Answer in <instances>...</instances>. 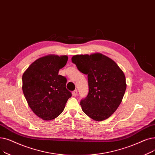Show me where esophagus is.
I'll use <instances>...</instances> for the list:
<instances>
[{
  "label": "esophagus",
  "instance_id": "1",
  "mask_svg": "<svg viewBox=\"0 0 155 155\" xmlns=\"http://www.w3.org/2000/svg\"><path fill=\"white\" fill-rule=\"evenodd\" d=\"M72 93V95L74 96V97H76L77 94H78V91H77V90H75L74 91H73Z\"/></svg>",
  "mask_w": 155,
  "mask_h": 155
}]
</instances>
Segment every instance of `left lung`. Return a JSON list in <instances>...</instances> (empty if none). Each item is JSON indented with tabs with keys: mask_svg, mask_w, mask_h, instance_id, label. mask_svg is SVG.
I'll return each instance as SVG.
<instances>
[{
	"mask_svg": "<svg viewBox=\"0 0 155 155\" xmlns=\"http://www.w3.org/2000/svg\"><path fill=\"white\" fill-rule=\"evenodd\" d=\"M71 60L87 75L89 93L80 102L83 111L96 121L108 119L121 104L126 90L123 71L112 59L100 53L76 55Z\"/></svg>",
	"mask_w": 155,
	"mask_h": 155,
	"instance_id": "8db88e82",
	"label": "left lung"
}]
</instances>
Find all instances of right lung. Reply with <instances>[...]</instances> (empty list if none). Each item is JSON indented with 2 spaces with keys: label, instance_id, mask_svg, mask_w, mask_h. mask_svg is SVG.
<instances>
[{
  "label": "right lung",
  "instance_id": "add662e5",
  "mask_svg": "<svg viewBox=\"0 0 155 155\" xmlns=\"http://www.w3.org/2000/svg\"><path fill=\"white\" fill-rule=\"evenodd\" d=\"M68 60L67 55H48L38 58L25 71L22 89L28 104L41 119L50 120L60 115L71 93L67 79L58 75Z\"/></svg>",
  "mask_w": 155,
  "mask_h": 155
}]
</instances>
